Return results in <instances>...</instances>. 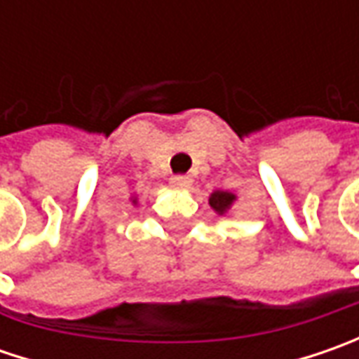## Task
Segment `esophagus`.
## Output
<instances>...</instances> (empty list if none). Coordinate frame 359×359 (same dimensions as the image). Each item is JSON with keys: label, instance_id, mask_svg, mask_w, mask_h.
<instances>
[{"label": "esophagus", "instance_id": "34e87169", "mask_svg": "<svg viewBox=\"0 0 359 359\" xmlns=\"http://www.w3.org/2000/svg\"><path fill=\"white\" fill-rule=\"evenodd\" d=\"M191 184H194V180L189 175H172L170 177V186L173 189H187Z\"/></svg>", "mask_w": 359, "mask_h": 359}]
</instances>
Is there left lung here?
Instances as JSON below:
<instances>
[{
  "instance_id": "left-lung-1",
  "label": "left lung",
  "mask_w": 359,
  "mask_h": 359,
  "mask_svg": "<svg viewBox=\"0 0 359 359\" xmlns=\"http://www.w3.org/2000/svg\"><path fill=\"white\" fill-rule=\"evenodd\" d=\"M236 200H238L236 194L224 191V189H215L214 194L210 196V205H212V210H214L215 214L224 215L231 210V205L236 203Z\"/></svg>"
}]
</instances>
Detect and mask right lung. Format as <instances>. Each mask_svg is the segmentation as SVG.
<instances>
[{"mask_svg":"<svg viewBox=\"0 0 359 359\" xmlns=\"http://www.w3.org/2000/svg\"><path fill=\"white\" fill-rule=\"evenodd\" d=\"M130 201H131V205H137V198H135V196H131Z\"/></svg>","mask_w":359,"mask_h":359,"instance_id":"add662e5","label":"right lung"}]
</instances>
